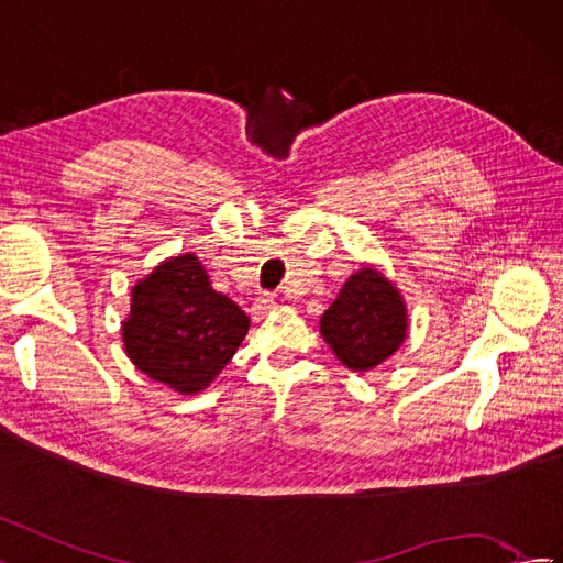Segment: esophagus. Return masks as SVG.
Segmentation results:
<instances>
[{
	"mask_svg": "<svg viewBox=\"0 0 563 563\" xmlns=\"http://www.w3.org/2000/svg\"><path fill=\"white\" fill-rule=\"evenodd\" d=\"M272 308H275V298L265 294V296H261V298L255 300V308H253V310H255L257 314H267Z\"/></svg>",
	"mask_w": 563,
	"mask_h": 563,
	"instance_id": "esophagus-1",
	"label": "esophagus"
}]
</instances>
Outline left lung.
Masks as SVG:
<instances>
[{
  "mask_svg": "<svg viewBox=\"0 0 563 563\" xmlns=\"http://www.w3.org/2000/svg\"><path fill=\"white\" fill-rule=\"evenodd\" d=\"M407 306L384 272L364 265L319 319V333L347 369L369 372L407 339Z\"/></svg>",
  "mask_w": 563,
  "mask_h": 563,
  "instance_id": "left-lung-1",
  "label": "left lung"
}]
</instances>
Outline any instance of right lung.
<instances>
[{
	"label": "right lung",
	"mask_w": 563,
	"mask_h": 563,
	"mask_svg": "<svg viewBox=\"0 0 563 563\" xmlns=\"http://www.w3.org/2000/svg\"><path fill=\"white\" fill-rule=\"evenodd\" d=\"M249 327L246 312L210 286L199 257L179 253L132 286L123 345L148 378L196 395L216 382Z\"/></svg>",
	"instance_id": "1"
}]
</instances>
